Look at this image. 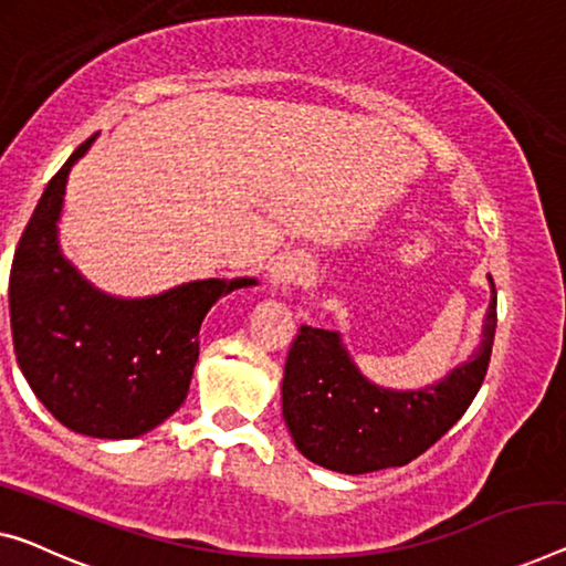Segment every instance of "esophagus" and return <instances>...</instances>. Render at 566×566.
<instances>
[{
	"label": "esophagus",
	"mask_w": 566,
	"mask_h": 566,
	"mask_svg": "<svg viewBox=\"0 0 566 566\" xmlns=\"http://www.w3.org/2000/svg\"><path fill=\"white\" fill-rule=\"evenodd\" d=\"M269 280L272 284H302L310 280V266L307 261L297 256H276L269 266Z\"/></svg>",
	"instance_id": "obj_1"
}]
</instances>
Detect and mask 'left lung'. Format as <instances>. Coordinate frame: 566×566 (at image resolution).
<instances>
[{"label": "left lung", "mask_w": 566, "mask_h": 566, "mask_svg": "<svg viewBox=\"0 0 566 566\" xmlns=\"http://www.w3.org/2000/svg\"><path fill=\"white\" fill-rule=\"evenodd\" d=\"M495 323L493 284L483 343L475 356L444 381L421 391L378 389L358 374L337 333L302 325L286 353L282 381L284 421L297 450L345 475L417 460L465 415L483 386Z\"/></svg>", "instance_id": "8db88e82"}]
</instances>
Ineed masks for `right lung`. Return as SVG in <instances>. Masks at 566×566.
<instances>
[{
  "instance_id": "add662e5",
  "label": "right lung",
  "mask_w": 566,
  "mask_h": 566,
  "mask_svg": "<svg viewBox=\"0 0 566 566\" xmlns=\"http://www.w3.org/2000/svg\"><path fill=\"white\" fill-rule=\"evenodd\" d=\"M53 175L17 243L10 272L14 356L30 389L73 432L132 440L180 409L198 364V331L221 294L254 280H202L149 300L96 292L61 256L65 180L91 142Z\"/></svg>"
}]
</instances>
